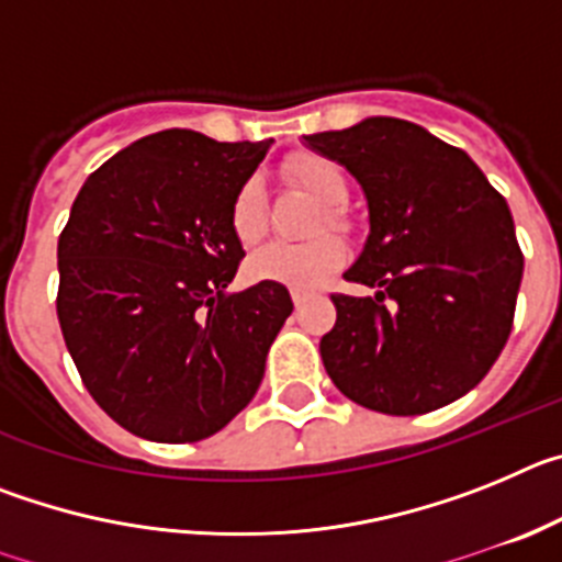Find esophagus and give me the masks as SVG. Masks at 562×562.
<instances>
[{
  "mask_svg": "<svg viewBox=\"0 0 562 562\" xmlns=\"http://www.w3.org/2000/svg\"><path fill=\"white\" fill-rule=\"evenodd\" d=\"M306 301H310V295H306V292L292 290V304H295V310H301V306H304Z\"/></svg>",
  "mask_w": 562,
  "mask_h": 562,
  "instance_id": "1",
  "label": "esophagus"
}]
</instances>
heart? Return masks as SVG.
Masks as SVG:
<instances>
[{
    "label": "heart",
    "instance_id": "1",
    "mask_svg": "<svg viewBox=\"0 0 562 562\" xmlns=\"http://www.w3.org/2000/svg\"><path fill=\"white\" fill-rule=\"evenodd\" d=\"M284 180L295 188L315 196L324 213L317 216L315 231H346L340 207L349 200V177L342 166L326 154L297 151L286 157L281 166ZM233 236L241 245H256L267 233V196L265 188L256 177L245 180L236 188L227 213ZM346 261V250L337 236H317L304 245H290V241H272L247 258V276L252 281H270V284L290 286V290H317L324 286L331 276Z\"/></svg>",
    "mask_w": 562,
    "mask_h": 562
}]
</instances>
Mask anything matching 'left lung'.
<instances>
[{
  "label": "left lung",
  "mask_w": 562,
  "mask_h": 562,
  "mask_svg": "<svg viewBox=\"0 0 562 562\" xmlns=\"http://www.w3.org/2000/svg\"><path fill=\"white\" fill-rule=\"evenodd\" d=\"M369 200L371 236L335 292L321 340L326 374L357 405L416 416L475 389L515 321L524 252L506 200L461 148L400 117L306 137Z\"/></svg>",
  "instance_id": "1"
}]
</instances>
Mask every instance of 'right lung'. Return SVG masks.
<instances>
[{
    "mask_svg": "<svg viewBox=\"0 0 562 562\" xmlns=\"http://www.w3.org/2000/svg\"><path fill=\"white\" fill-rule=\"evenodd\" d=\"M272 140L148 134L89 173L58 236L56 312L89 396L128 434L186 445L256 396L286 286L225 295L245 258L227 213Z\"/></svg>",
    "mask_w": 562,
    "mask_h": 562,
    "instance_id": "obj_1",
    "label": "right lung"
}]
</instances>
